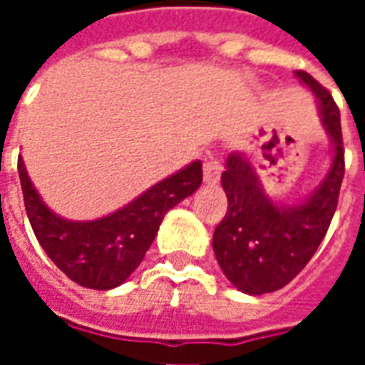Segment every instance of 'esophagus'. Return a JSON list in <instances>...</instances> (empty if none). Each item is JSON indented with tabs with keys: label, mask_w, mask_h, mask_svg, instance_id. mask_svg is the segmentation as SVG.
Returning <instances> with one entry per match:
<instances>
[{
	"label": "esophagus",
	"mask_w": 365,
	"mask_h": 365,
	"mask_svg": "<svg viewBox=\"0 0 365 365\" xmlns=\"http://www.w3.org/2000/svg\"><path fill=\"white\" fill-rule=\"evenodd\" d=\"M222 174V166L219 158H215V156H209L205 160V164H203V178H205L207 183H217L221 180Z\"/></svg>",
	"instance_id": "esophagus-1"
}]
</instances>
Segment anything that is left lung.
Listing matches in <instances>:
<instances>
[{
    "mask_svg": "<svg viewBox=\"0 0 365 365\" xmlns=\"http://www.w3.org/2000/svg\"><path fill=\"white\" fill-rule=\"evenodd\" d=\"M295 76L319 99L322 127L334 154L321 185L295 205H275L262 190L246 154H229L221 175L229 209L215 229L213 250L229 282L248 295L282 289L309 264L334 217L344 178V143L336 103L313 76L303 70Z\"/></svg>",
    "mask_w": 365,
    "mask_h": 365,
    "instance_id": "8db88e82",
    "label": "left lung"
}]
</instances>
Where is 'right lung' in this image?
<instances>
[{
	"mask_svg": "<svg viewBox=\"0 0 365 365\" xmlns=\"http://www.w3.org/2000/svg\"><path fill=\"white\" fill-rule=\"evenodd\" d=\"M17 170L29 222L38 245L72 282L103 291L120 285L138 268L164 215L203 182V168L197 160L115 213L96 221H66L44 205L21 158Z\"/></svg>",
	"mask_w": 365,
	"mask_h": 365,
	"instance_id": "1",
	"label": "right lung"
}]
</instances>
